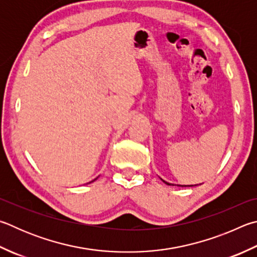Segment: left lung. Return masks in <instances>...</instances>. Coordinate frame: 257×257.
<instances>
[{"mask_svg": "<svg viewBox=\"0 0 257 257\" xmlns=\"http://www.w3.org/2000/svg\"><path fill=\"white\" fill-rule=\"evenodd\" d=\"M163 182H164L165 184H167V185H173V184H171V183H169V182H166V181H164L163 179H161ZM177 186H192V185H177Z\"/></svg>", "mask_w": 257, "mask_h": 257, "instance_id": "8db88e82", "label": "left lung"}]
</instances>
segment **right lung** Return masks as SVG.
<instances>
[{"instance_id":"obj_1","label":"right lung","mask_w":257,"mask_h":257,"mask_svg":"<svg viewBox=\"0 0 257 257\" xmlns=\"http://www.w3.org/2000/svg\"><path fill=\"white\" fill-rule=\"evenodd\" d=\"M92 182H93V181H92Z\"/></svg>"}]
</instances>
